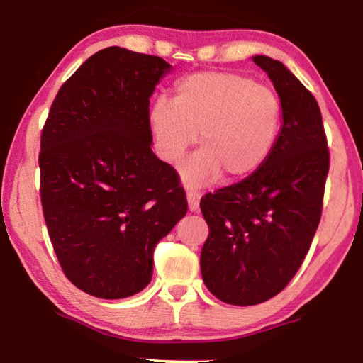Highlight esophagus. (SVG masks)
I'll list each match as a JSON object with an SVG mask.
<instances>
[{"label":"esophagus","mask_w":363,"mask_h":363,"mask_svg":"<svg viewBox=\"0 0 363 363\" xmlns=\"http://www.w3.org/2000/svg\"><path fill=\"white\" fill-rule=\"evenodd\" d=\"M187 203L190 211H199L200 210V194L199 192H187Z\"/></svg>","instance_id":"1"}]
</instances>
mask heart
I'll return each mask as SVG.
<instances>
[{"label": "heart", "mask_w": 363, "mask_h": 363, "mask_svg": "<svg viewBox=\"0 0 363 363\" xmlns=\"http://www.w3.org/2000/svg\"><path fill=\"white\" fill-rule=\"evenodd\" d=\"M281 104L277 94L253 78L230 72H200L176 84L173 102L158 97L149 112L158 153L177 162L190 145L203 149L182 163L190 187L225 177L243 181L257 173L277 143Z\"/></svg>", "instance_id": "b5f03b06"}]
</instances>
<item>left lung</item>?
Wrapping results in <instances>:
<instances>
[{
	"label": "left lung",
	"instance_id": "left-lung-1",
	"mask_svg": "<svg viewBox=\"0 0 363 363\" xmlns=\"http://www.w3.org/2000/svg\"><path fill=\"white\" fill-rule=\"evenodd\" d=\"M281 104V126L264 167L200 201L210 235L201 277L223 303L255 306L290 284L320 223L328 174L322 113L315 97L280 62L253 56Z\"/></svg>",
	"mask_w": 363,
	"mask_h": 363
}]
</instances>
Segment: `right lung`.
<instances>
[{
  "mask_svg": "<svg viewBox=\"0 0 363 363\" xmlns=\"http://www.w3.org/2000/svg\"><path fill=\"white\" fill-rule=\"evenodd\" d=\"M173 70L157 56L110 46L54 99L41 134V205L73 285L121 299L150 284L155 245L186 216L173 167L152 152L150 96Z\"/></svg>",
  "mask_w": 363,
  "mask_h": 363,
  "instance_id": "1",
  "label": "right lung"
}]
</instances>
